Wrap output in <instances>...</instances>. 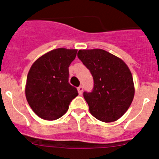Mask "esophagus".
I'll list each match as a JSON object with an SVG mask.
<instances>
[{
	"instance_id": "34e87169",
	"label": "esophagus",
	"mask_w": 159,
	"mask_h": 159,
	"mask_svg": "<svg viewBox=\"0 0 159 159\" xmlns=\"http://www.w3.org/2000/svg\"><path fill=\"white\" fill-rule=\"evenodd\" d=\"M77 90H78V92L80 95H81V94L83 93V90H84V88H83L82 86H80L78 88H77Z\"/></svg>"
}]
</instances>
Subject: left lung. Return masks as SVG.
<instances>
[{"instance_id":"1","label":"left lung","mask_w":159,"mask_h":159,"mask_svg":"<svg viewBox=\"0 0 159 159\" xmlns=\"http://www.w3.org/2000/svg\"><path fill=\"white\" fill-rule=\"evenodd\" d=\"M77 56L94 80L92 92H84L90 112L102 122L116 121L134 99V82L129 67L121 59L102 49L79 50Z\"/></svg>"}]
</instances>
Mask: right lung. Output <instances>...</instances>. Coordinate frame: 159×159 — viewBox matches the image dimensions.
Instances as JSON below:
<instances>
[{
  "mask_svg": "<svg viewBox=\"0 0 159 159\" xmlns=\"http://www.w3.org/2000/svg\"><path fill=\"white\" fill-rule=\"evenodd\" d=\"M76 53V49H54L38 58L31 67L25 95L32 111L41 119L56 120L63 116L78 95L76 88L68 82V67Z\"/></svg>",
  "mask_w": 159,
  "mask_h": 159,
  "instance_id": "obj_1",
  "label": "right lung"
}]
</instances>
